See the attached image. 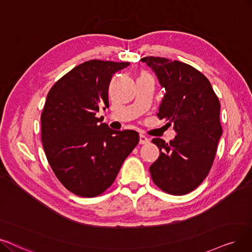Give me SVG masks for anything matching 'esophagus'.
Masks as SVG:
<instances>
[{
    "mask_svg": "<svg viewBox=\"0 0 252 252\" xmlns=\"http://www.w3.org/2000/svg\"><path fill=\"white\" fill-rule=\"evenodd\" d=\"M150 142V139L145 135V134H140L139 135V144L140 145H145Z\"/></svg>",
    "mask_w": 252,
    "mask_h": 252,
    "instance_id": "1",
    "label": "esophagus"
}]
</instances>
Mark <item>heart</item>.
<instances>
[{
  "label": "heart",
  "instance_id": "1",
  "mask_svg": "<svg viewBox=\"0 0 252 252\" xmlns=\"http://www.w3.org/2000/svg\"><path fill=\"white\" fill-rule=\"evenodd\" d=\"M143 74H147V73H143Z\"/></svg>",
  "mask_w": 252,
  "mask_h": 252
}]
</instances>
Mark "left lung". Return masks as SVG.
<instances>
[{"label": "left lung", "instance_id": "8db88e82", "mask_svg": "<svg viewBox=\"0 0 252 252\" xmlns=\"http://www.w3.org/2000/svg\"><path fill=\"white\" fill-rule=\"evenodd\" d=\"M140 61L152 68L165 90L158 118L177 132L169 143L152 139L160 155L150 166L151 177L169 194L189 193L208 176L222 135L219 99L209 79L192 66L159 57Z\"/></svg>", "mask_w": 252, "mask_h": 252}]
</instances>
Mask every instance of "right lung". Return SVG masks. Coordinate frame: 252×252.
<instances>
[{
  "label": "right lung",
  "mask_w": 252,
  "mask_h": 252,
  "mask_svg": "<svg viewBox=\"0 0 252 252\" xmlns=\"http://www.w3.org/2000/svg\"><path fill=\"white\" fill-rule=\"evenodd\" d=\"M128 62L90 60L49 90L41 114V140L48 163L65 188L94 197L114 183L139 142L134 130L116 131L102 123L110 79Z\"/></svg>",
  "instance_id": "obj_1"
}]
</instances>
